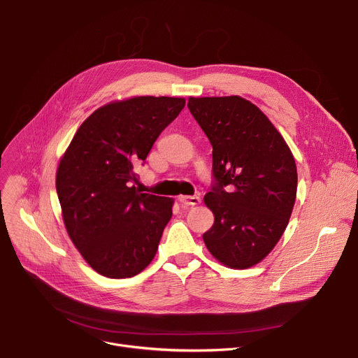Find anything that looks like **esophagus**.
Here are the masks:
<instances>
[{
    "label": "esophagus",
    "mask_w": 358,
    "mask_h": 358,
    "mask_svg": "<svg viewBox=\"0 0 358 358\" xmlns=\"http://www.w3.org/2000/svg\"><path fill=\"white\" fill-rule=\"evenodd\" d=\"M178 200L182 206H197V204H200V197L199 196H180Z\"/></svg>",
    "instance_id": "obj_1"
}]
</instances>
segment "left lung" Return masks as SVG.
I'll return each mask as SVG.
<instances>
[{"instance_id":"obj_1","label":"left lung","mask_w":358,"mask_h":358,"mask_svg":"<svg viewBox=\"0 0 358 358\" xmlns=\"http://www.w3.org/2000/svg\"><path fill=\"white\" fill-rule=\"evenodd\" d=\"M187 106L213 146V184L204 203L215 223L203 241L222 264L250 268L287 227L297 190L294 158L264 113L245 99L190 97Z\"/></svg>"}]
</instances>
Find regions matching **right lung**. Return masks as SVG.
I'll use <instances>...</instances> for the list:
<instances>
[{
    "label": "right lung",
    "instance_id": "obj_1",
    "mask_svg": "<svg viewBox=\"0 0 358 358\" xmlns=\"http://www.w3.org/2000/svg\"><path fill=\"white\" fill-rule=\"evenodd\" d=\"M184 106V99L150 96L106 104L80 126L59 162L66 231L104 277H134L157 254L174 200L136 189L135 168Z\"/></svg>",
    "mask_w": 358,
    "mask_h": 358
}]
</instances>
